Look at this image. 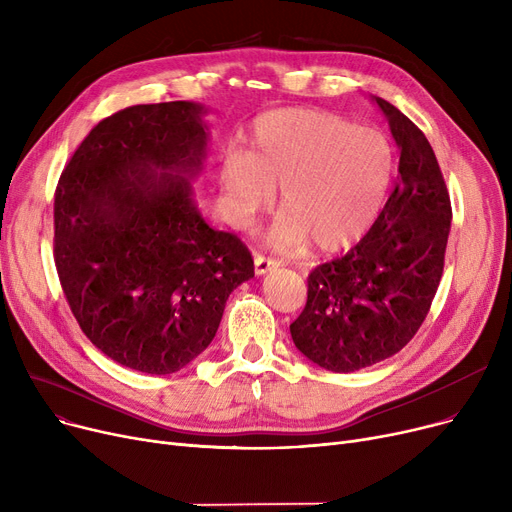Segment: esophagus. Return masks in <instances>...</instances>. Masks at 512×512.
Wrapping results in <instances>:
<instances>
[{"label": "esophagus", "instance_id": "1", "mask_svg": "<svg viewBox=\"0 0 512 512\" xmlns=\"http://www.w3.org/2000/svg\"><path fill=\"white\" fill-rule=\"evenodd\" d=\"M282 265V259H276V257H265L261 253L255 255V274L257 276H263L270 270H276V267Z\"/></svg>", "mask_w": 512, "mask_h": 512}]
</instances>
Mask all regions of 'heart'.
Instances as JSON below:
<instances>
[{"label":"heart","instance_id":"1","mask_svg":"<svg viewBox=\"0 0 512 512\" xmlns=\"http://www.w3.org/2000/svg\"><path fill=\"white\" fill-rule=\"evenodd\" d=\"M392 174L394 149L382 130L311 110H276L257 120L249 153L224 157L220 184L238 220L280 188L278 245H297L307 234L319 249H338L371 228Z\"/></svg>","mask_w":512,"mask_h":512}]
</instances>
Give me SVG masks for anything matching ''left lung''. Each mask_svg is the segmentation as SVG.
I'll use <instances>...</instances> for the list:
<instances>
[{
    "label": "left lung",
    "mask_w": 512,
    "mask_h": 512,
    "mask_svg": "<svg viewBox=\"0 0 512 512\" xmlns=\"http://www.w3.org/2000/svg\"><path fill=\"white\" fill-rule=\"evenodd\" d=\"M400 149L398 178L378 220L342 257L307 278V303L290 324L299 351L348 373L405 348L432 307L444 272L450 195L425 134L375 97Z\"/></svg>",
    "instance_id": "left-lung-1"
}]
</instances>
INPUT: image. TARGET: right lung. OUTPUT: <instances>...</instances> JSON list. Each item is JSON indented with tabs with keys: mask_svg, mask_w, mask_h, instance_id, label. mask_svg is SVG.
<instances>
[{
	"mask_svg": "<svg viewBox=\"0 0 512 512\" xmlns=\"http://www.w3.org/2000/svg\"><path fill=\"white\" fill-rule=\"evenodd\" d=\"M201 112L168 101L101 120L53 201V259L80 330L103 355L151 375L199 357L230 292L255 276L245 242L209 228L191 199L188 178L207 145Z\"/></svg>",
	"mask_w": 512,
	"mask_h": 512,
	"instance_id": "right-lung-1",
	"label": "right lung"
}]
</instances>
